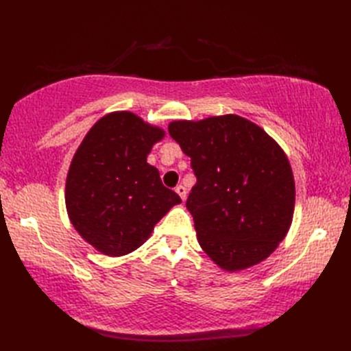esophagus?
<instances>
[{
    "instance_id": "obj_1",
    "label": "esophagus",
    "mask_w": 351,
    "mask_h": 351,
    "mask_svg": "<svg viewBox=\"0 0 351 351\" xmlns=\"http://www.w3.org/2000/svg\"><path fill=\"white\" fill-rule=\"evenodd\" d=\"M175 191L178 193V195H180V197H181L182 200L187 199V189H185L184 185H178V187H176V190H175Z\"/></svg>"
}]
</instances>
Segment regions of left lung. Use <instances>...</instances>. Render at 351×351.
Returning <instances> with one entry per match:
<instances>
[{
    "instance_id": "obj_1",
    "label": "left lung",
    "mask_w": 351,
    "mask_h": 351,
    "mask_svg": "<svg viewBox=\"0 0 351 351\" xmlns=\"http://www.w3.org/2000/svg\"><path fill=\"white\" fill-rule=\"evenodd\" d=\"M197 182L187 199L200 247L226 271L268 258L293 221L295 185L285 152L237 114L169 123Z\"/></svg>"
}]
</instances>
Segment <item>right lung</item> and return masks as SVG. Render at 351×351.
Here are the masks:
<instances>
[{"label": "right lung", "instance_id": "add662e5", "mask_svg": "<svg viewBox=\"0 0 351 351\" xmlns=\"http://www.w3.org/2000/svg\"><path fill=\"white\" fill-rule=\"evenodd\" d=\"M164 134L131 111H114L92 126L73 155L66 210L77 232L104 255L138 249L170 208L181 204L146 161Z\"/></svg>", "mask_w": 351, "mask_h": 351}]
</instances>
